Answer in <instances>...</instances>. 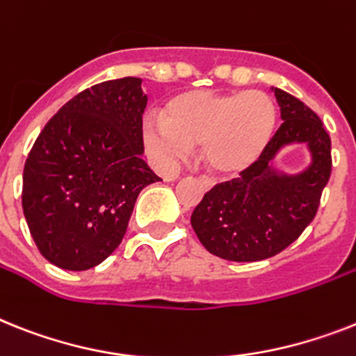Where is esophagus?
<instances>
[{"label": "esophagus", "instance_id": "34e87169", "mask_svg": "<svg viewBox=\"0 0 356 356\" xmlns=\"http://www.w3.org/2000/svg\"><path fill=\"white\" fill-rule=\"evenodd\" d=\"M204 185H205V189H207V191H209L211 187H213V184H211L209 180H205V181H204Z\"/></svg>", "mask_w": 356, "mask_h": 356}]
</instances>
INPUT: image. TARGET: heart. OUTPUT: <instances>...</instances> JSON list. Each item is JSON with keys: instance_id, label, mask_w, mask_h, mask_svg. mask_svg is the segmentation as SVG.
<instances>
[{"instance_id": "b5f03b06", "label": "heart", "mask_w": 356, "mask_h": 356, "mask_svg": "<svg viewBox=\"0 0 356 356\" xmlns=\"http://www.w3.org/2000/svg\"><path fill=\"white\" fill-rule=\"evenodd\" d=\"M161 120L143 123V142L160 161L181 158L200 149L211 172L231 176L262 156L277 129V105L266 92L189 90L171 98Z\"/></svg>"}]
</instances>
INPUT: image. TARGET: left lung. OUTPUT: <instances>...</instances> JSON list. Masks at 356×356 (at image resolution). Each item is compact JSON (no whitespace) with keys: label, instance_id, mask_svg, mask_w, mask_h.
I'll return each mask as SVG.
<instances>
[{"label":"left lung","instance_id":"left-lung-1","mask_svg":"<svg viewBox=\"0 0 356 356\" xmlns=\"http://www.w3.org/2000/svg\"><path fill=\"white\" fill-rule=\"evenodd\" d=\"M284 123L240 178L214 185L196 205L191 225L205 249L231 262L266 260L291 245L315 218L331 176V140L298 98L275 89ZM308 147L310 165L295 175L274 167L286 146Z\"/></svg>","mask_w":356,"mask_h":356}]
</instances>
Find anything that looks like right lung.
Wrapping results in <instances>:
<instances>
[{
  "mask_svg": "<svg viewBox=\"0 0 356 356\" xmlns=\"http://www.w3.org/2000/svg\"><path fill=\"white\" fill-rule=\"evenodd\" d=\"M140 78L76 94L49 120L23 169L26 225L43 257L87 271L120 245L140 191L161 178L142 160Z\"/></svg>",
  "mask_w": 356,
  "mask_h": 356,
  "instance_id": "1",
  "label": "right lung"
}]
</instances>
